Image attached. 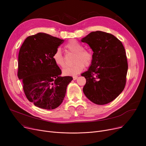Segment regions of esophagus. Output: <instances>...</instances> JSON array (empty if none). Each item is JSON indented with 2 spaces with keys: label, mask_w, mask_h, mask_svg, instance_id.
<instances>
[{
  "label": "esophagus",
  "mask_w": 146,
  "mask_h": 146,
  "mask_svg": "<svg viewBox=\"0 0 146 146\" xmlns=\"http://www.w3.org/2000/svg\"><path fill=\"white\" fill-rule=\"evenodd\" d=\"M77 78H78V76H74L73 77V80H76V79H77Z\"/></svg>",
  "instance_id": "obj_1"
}]
</instances>
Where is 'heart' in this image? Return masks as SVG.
<instances>
[{"mask_svg": "<svg viewBox=\"0 0 146 146\" xmlns=\"http://www.w3.org/2000/svg\"><path fill=\"white\" fill-rule=\"evenodd\" d=\"M65 48L70 52L75 54L72 66L65 67L63 70V74L65 76H75L81 73L85 66H89L93 61L94 56L90 50L85 49L83 45L78 41L72 40L64 46ZM54 63L60 67L65 66V61L61 50L57 49L52 56Z\"/></svg>", "mask_w": 146, "mask_h": 146, "instance_id": "obj_1", "label": "heart"}]
</instances>
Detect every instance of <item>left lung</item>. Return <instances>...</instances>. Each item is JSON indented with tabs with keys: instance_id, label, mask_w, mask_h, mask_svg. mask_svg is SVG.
I'll return each instance as SVG.
<instances>
[{
	"instance_id": "8db88e82",
	"label": "left lung",
	"mask_w": 146,
	"mask_h": 146,
	"mask_svg": "<svg viewBox=\"0 0 146 146\" xmlns=\"http://www.w3.org/2000/svg\"><path fill=\"white\" fill-rule=\"evenodd\" d=\"M81 41L94 51L91 66L82 74L86 80L83 93L94 104H108L125 86L128 63L125 48L114 35L100 31L90 33Z\"/></svg>"
}]
</instances>
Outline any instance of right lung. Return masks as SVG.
Here are the masks:
<instances>
[{
    "instance_id": "add662e5",
    "label": "right lung",
    "mask_w": 146,
    "mask_h": 146,
    "mask_svg": "<svg viewBox=\"0 0 146 146\" xmlns=\"http://www.w3.org/2000/svg\"><path fill=\"white\" fill-rule=\"evenodd\" d=\"M64 40L45 33L28 36L19 50L18 77L28 101L45 110L62 103L71 76L61 77V71L52 59Z\"/></svg>"
}]
</instances>
